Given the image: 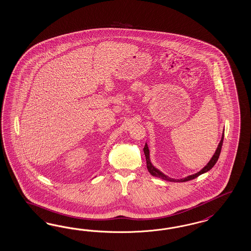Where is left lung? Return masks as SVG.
Segmentation results:
<instances>
[{
	"mask_svg": "<svg viewBox=\"0 0 251 251\" xmlns=\"http://www.w3.org/2000/svg\"><path fill=\"white\" fill-rule=\"evenodd\" d=\"M224 135H225V129H224L223 135H222V138H221V140H220V143L218 144V147H217V149H216L215 152H214V154L212 155V157L210 158V160L209 161V162H208V163L203 167L201 171H199V172H198V173H196V174L190 175V176H187L186 177L180 178V179L169 177L168 176H166L165 174H163L162 171L159 170L158 168H156V167L154 166L153 164H152V162L151 161L149 147H148V144L146 143L145 147H144L143 151H144V154H145L146 156V161H147V168H148V171L150 172V174H151V176H153L155 177L161 178V179L166 180V181H170V182H186V181H189V180H192V179H194V178H197L199 176H201V175H202V174H205V173L209 172V171H210V169L215 165V163L217 162V161H218L219 156H220L221 150H222V146H223V141H224Z\"/></svg>",
	"mask_w": 251,
	"mask_h": 251,
	"instance_id": "obj_1",
	"label": "left lung"
}]
</instances>
